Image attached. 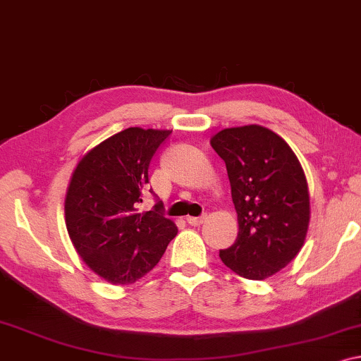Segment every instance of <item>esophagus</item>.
Instances as JSON below:
<instances>
[{"instance_id": "1", "label": "esophagus", "mask_w": 361, "mask_h": 361, "mask_svg": "<svg viewBox=\"0 0 361 361\" xmlns=\"http://www.w3.org/2000/svg\"><path fill=\"white\" fill-rule=\"evenodd\" d=\"M207 219V215H201V217H186V222L190 225H195V227H197V225L204 224V220Z\"/></svg>"}]
</instances>
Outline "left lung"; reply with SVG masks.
Here are the masks:
<instances>
[{
  "label": "left lung",
  "mask_w": 361,
  "mask_h": 361,
  "mask_svg": "<svg viewBox=\"0 0 361 361\" xmlns=\"http://www.w3.org/2000/svg\"><path fill=\"white\" fill-rule=\"evenodd\" d=\"M211 146L227 166L238 236L219 256L250 281H264L298 255L310 225V192L297 155L259 125L227 128Z\"/></svg>",
  "instance_id": "obj_1"
}]
</instances>
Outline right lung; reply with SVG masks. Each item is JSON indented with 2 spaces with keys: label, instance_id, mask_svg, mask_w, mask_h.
<instances>
[{
  "label": "right lung",
  "instance_id": "obj_1",
  "mask_svg": "<svg viewBox=\"0 0 361 361\" xmlns=\"http://www.w3.org/2000/svg\"><path fill=\"white\" fill-rule=\"evenodd\" d=\"M170 129L128 128L82 155L69 181L64 220L78 255L97 276L129 285L157 266L178 233L164 204L139 212L149 164Z\"/></svg>",
  "mask_w": 361,
  "mask_h": 361
}]
</instances>
